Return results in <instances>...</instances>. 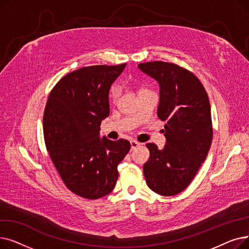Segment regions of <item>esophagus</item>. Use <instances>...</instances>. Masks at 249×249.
I'll list each match as a JSON object with an SVG mask.
<instances>
[{"mask_svg":"<svg viewBox=\"0 0 249 249\" xmlns=\"http://www.w3.org/2000/svg\"><path fill=\"white\" fill-rule=\"evenodd\" d=\"M130 144H131V149L133 150V149H135L136 147H138L140 145V143L135 141V140H131V141H130Z\"/></svg>","mask_w":249,"mask_h":249,"instance_id":"34e87169","label":"esophagus"}]
</instances>
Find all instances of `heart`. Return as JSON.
<instances>
[{
  "instance_id": "1",
  "label": "heart",
  "mask_w": 249,
  "mask_h": 249,
  "mask_svg": "<svg viewBox=\"0 0 249 249\" xmlns=\"http://www.w3.org/2000/svg\"><path fill=\"white\" fill-rule=\"evenodd\" d=\"M141 90H142V89H141ZM117 94H118V89H117L116 87H113L112 89H111V95H112V97H116Z\"/></svg>"
}]
</instances>
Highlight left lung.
<instances>
[{
    "label": "left lung",
    "instance_id": "left-lung-1",
    "mask_svg": "<svg viewBox=\"0 0 249 249\" xmlns=\"http://www.w3.org/2000/svg\"><path fill=\"white\" fill-rule=\"evenodd\" d=\"M138 69L160 85L158 116L166 121L165 145L148 143L149 160L143 165L146 184L161 196L184 191L199 171L211 146V107L199 78L171 62L151 61Z\"/></svg>",
    "mask_w": 249,
    "mask_h": 249
}]
</instances>
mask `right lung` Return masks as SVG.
Wrapping results in <instances>:
<instances>
[{"label": "right lung", "instance_id": "obj_1", "mask_svg": "<svg viewBox=\"0 0 249 249\" xmlns=\"http://www.w3.org/2000/svg\"><path fill=\"white\" fill-rule=\"evenodd\" d=\"M125 67L93 65L70 72L46 103L47 151L65 186L86 199H100L113 191L117 166L131 147L125 139L100 137L101 122L110 114V88Z\"/></svg>", "mask_w": 249, "mask_h": 249}]
</instances>
